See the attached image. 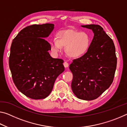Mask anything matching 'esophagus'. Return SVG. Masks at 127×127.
Wrapping results in <instances>:
<instances>
[{
    "mask_svg": "<svg viewBox=\"0 0 127 127\" xmlns=\"http://www.w3.org/2000/svg\"><path fill=\"white\" fill-rule=\"evenodd\" d=\"M63 65L64 66V67L67 68V67H68V66H69V64H68L67 62H64Z\"/></svg>",
    "mask_w": 127,
    "mask_h": 127,
    "instance_id": "1",
    "label": "esophagus"
}]
</instances>
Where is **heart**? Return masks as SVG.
Returning <instances> with one entry per match:
<instances>
[{
  "mask_svg": "<svg viewBox=\"0 0 127 127\" xmlns=\"http://www.w3.org/2000/svg\"><path fill=\"white\" fill-rule=\"evenodd\" d=\"M91 44V38L86 32L74 30H63L56 34V39L50 41V48L55 53L65 47V53L70 58H78L87 53Z\"/></svg>",
  "mask_w": 127,
  "mask_h": 127,
  "instance_id": "heart-1",
  "label": "heart"
}]
</instances>
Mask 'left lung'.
<instances>
[{
	"instance_id": "left-lung-1",
	"label": "left lung",
	"mask_w": 127,
	"mask_h": 127,
	"mask_svg": "<svg viewBox=\"0 0 127 127\" xmlns=\"http://www.w3.org/2000/svg\"><path fill=\"white\" fill-rule=\"evenodd\" d=\"M81 27L92 29L94 37L87 53L69 65L73 73L71 88L78 98L91 100L99 97L111 85L117 58L113 41L100 25Z\"/></svg>"
}]
</instances>
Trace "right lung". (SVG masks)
Instances as JSON below:
<instances>
[{"label": "right lung", "instance_id": "1", "mask_svg": "<svg viewBox=\"0 0 127 127\" xmlns=\"http://www.w3.org/2000/svg\"><path fill=\"white\" fill-rule=\"evenodd\" d=\"M54 25H32L24 28L12 42L9 66L15 85L33 99H44L53 90L58 76L64 71L63 60L50 56V43L44 39Z\"/></svg>", "mask_w": 127, "mask_h": 127}]
</instances>
